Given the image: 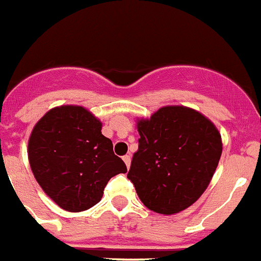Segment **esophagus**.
<instances>
[{
  "label": "esophagus",
  "instance_id": "34e87169",
  "mask_svg": "<svg viewBox=\"0 0 261 261\" xmlns=\"http://www.w3.org/2000/svg\"><path fill=\"white\" fill-rule=\"evenodd\" d=\"M123 160H124V163H125L126 168H129V167H130V155H124Z\"/></svg>",
  "mask_w": 261,
  "mask_h": 261
}]
</instances>
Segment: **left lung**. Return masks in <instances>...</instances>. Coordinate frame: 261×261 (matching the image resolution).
<instances>
[{
    "mask_svg": "<svg viewBox=\"0 0 261 261\" xmlns=\"http://www.w3.org/2000/svg\"><path fill=\"white\" fill-rule=\"evenodd\" d=\"M138 150L126 177L141 202L163 215L188 208L207 189L223 145L216 126L182 106L158 110L138 121Z\"/></svg>",
    "mask_w": 261,
    "mask_h": 261,
    "instance_id": "obj_1",
    "label": "left lung"
}]
</instances>
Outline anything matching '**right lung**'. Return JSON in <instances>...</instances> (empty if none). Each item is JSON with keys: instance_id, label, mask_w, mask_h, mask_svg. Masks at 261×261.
Returning <instances> with one entry per match:
<instances>
[{"instance_id": "obj_1", "label": "right lung", "mask_w": 261, "mask_h": 261, "mask_svg": "<svg viewBox=\"0 0 261 261\" xmlns=\"http://www.w3.org/2000/svg\"><path fill=\"white\" fill-rule=\"evenodd\" d=\"M101 129V121L80 106L50 110L33 128L31 168L42 190L66 211L95 205L110 178L126 172Z\"/></svg>"}]
</instances>
